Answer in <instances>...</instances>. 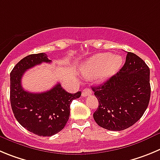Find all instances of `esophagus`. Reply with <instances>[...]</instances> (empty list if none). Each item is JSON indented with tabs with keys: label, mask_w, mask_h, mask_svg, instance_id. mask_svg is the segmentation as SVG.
I'll use <instances>...</instances> for the list:
<instances>
[{
	"label": "esophagus",
	"mask_w": 160,
	"mask_h": 160,
	"mask_svg": "<svg viewBox=\"0 0 160 160\" xmlns=\"http://www.w3.org/2000/svg\"><path fill=\"white\" fill-rule=\"evenodd\" d=\"M92 95V90L90 88H85L83 89V92H82V96H87Z\"/></svg>",
	"instance_id": "34e87169"
}]
</instances>
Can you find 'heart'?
Returning <instances> with one entry per match:
<instances>
[{
    "label": "heart",
    "instance_id": "heart-1",
    "mask_svg": "<svg viewBox=\"0 0 160 160\" xmlns=\"http://www.w3.org/2000/svg\"><path fill=\"white\" fill-rule=\"evenodd\" d=\"M123 59L111 53H99L83 63L81 72L84 77L93 78L97 82H103L116 74L121 68Z\"/></svg>",
    "mask_w": 160,
    "mask_h": 160
}]
</instances>
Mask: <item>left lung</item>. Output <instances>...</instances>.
<instances>
[{
	"label": "left lung",
	"instance_id": "obj_1",
	"mask_svg": "<svg viewBox=\"0 0 160 160\" xmlns=\"http://www.w3.org/2000/svg\"><path fill=\"white\" fill-rule=\"evenodd\" d=\"M92 90L99 102L93 113L96 123L107 130H124L136 123L148 108L150 69L140 57L128 52L119 72Z\"/></svg>",
	"mask_w": 160,
	"mask_h": 160
}]
</instances>
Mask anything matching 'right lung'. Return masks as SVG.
<instances>
[{
  "label": "right lung",
  "mask_w": 160,
  "mask_h": 160,
  "mask_svg": "<svg viewBox=\"0 0 160 160\" xmlns=\"http://www.w3.org/2000/svg\"><path fill=\"white\" fill-rule=\"evenodd\" d=\"M47 57L43 52L27 56L10 73V103L14 116L21 126L39 136H52L62 130L69 119L72 101L81 96V92L68 93L60 83L41 93L24 90V73L43 62L51 63Z\"/></svg>",
  "instance_id": "add662e5"
}]
</instances>
